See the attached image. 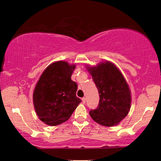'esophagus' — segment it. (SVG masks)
Masks as SVG:
<instances>
[{
    "mask_svg": "<svg viewBox=\"0 0 161 161\" xmlns=\"http://www.w3.org/2000/svg\"><path fill=\"white\" fill-rule=\"evenodd\" d=\"M81 100H82L83 103H85V102H86V98L85 97H83L82 99H81Z\"/></svg>",
    "mask_w": 161,
    "mask_h": 161,
    "instance_id": "esophagus-1",
    "label": "esophagus"
}]
</instances>
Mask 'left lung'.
<instances>
[{
	"instance_id": "1",
	"label": "left lung",
	"mask_w": 161,
	"mask_h": 161,
	"mask_svg": "<svg viewBox=\"0 0 161 161\" xmlns=\"http://www.w3.org/2000/svg\"><path fill=\"white\" fill-rule=\"evenodd\" d=\"M100 97L98 108L89 111L95 122L111 127L118 125L131 106V93L126 79L113 62L105 60L96 66L86 65Z\"/></svg>"
}]
</instances>
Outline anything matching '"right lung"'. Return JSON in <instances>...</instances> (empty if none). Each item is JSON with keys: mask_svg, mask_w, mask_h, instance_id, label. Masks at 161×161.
Returning a JSON list of instances; mask_svg holds the SVG:
<instances>
[{"mask_svg": "<svg viewBox=\"0 0 161 161\" xmlns=\"http://www.w3.org/2000/svg\"><path fill=\"white\" fill-rule=\"evenodd\" d=\"M75 64L57 61L46 67L35 86L32 101L38 118L48 126L67 121L81 102L77 83L71 80Z\"/></svg>", "mask_w": 161, "mask_h": 161, "instance_id": "right-lung-1", "label": "right lung"}]
</instances>
